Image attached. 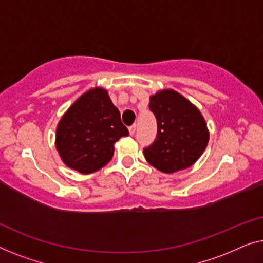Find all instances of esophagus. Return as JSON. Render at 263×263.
Instances as JSON below:
<instances>
[{
    "instance_id": "34e87169",
    "label": "esophagus",
    "mask_w": 263,
    "mask_h": 263,
    "mask_svg": "<svg viewBox=\"0 0 263 263\" xmlns=\"http://www.w3.org/2000/svg\"><path fill=\"white\" fill-rule=\"evenodd\" d=\"M128 131H130V135L131 136L135 135V132H136V124H133L132 126H130V128H128Z\"/></svg>"
}]
</instances>
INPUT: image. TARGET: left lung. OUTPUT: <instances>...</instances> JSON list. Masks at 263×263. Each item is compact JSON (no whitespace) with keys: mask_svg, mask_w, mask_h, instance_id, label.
<instances>
[{"mask_svg":"<svg viewBox=\"0 0 263 263\" xmlns=\"http://www.w3.org/2000/svg\"><path fill=\"white\" fill-rule=\"evenodd\" d=\"M149 107L157 120V138L143 150L147 163L165 174L190 168L200 158L210 139L201 112L173 89L151 95Z\"/></svg>","mask_w":263,"mask_h":263,"instance_id":"8db88e82","label":"left lung"}]
</instances>
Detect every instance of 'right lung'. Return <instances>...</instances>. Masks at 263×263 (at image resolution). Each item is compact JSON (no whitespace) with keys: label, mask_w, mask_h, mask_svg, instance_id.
Returning a JSON list of instances; mask_svg holds the SVG:
<instances>
[{"label":"right lung","mask_w":263,"mask_h":263,"mask_svg":"<svg viewBox=\"0 0 263 263\" xmlns=\"http://www.w3.org/2000/svg\"><path fill=\"white\" fill-rule=\"evenodd\" d=\"M128 130L105 88L82 94L63 114L56 128V149L66 167L91 174L108 163L114 144Z\"/></svg>","instance_id":"1"}]
</instances>
